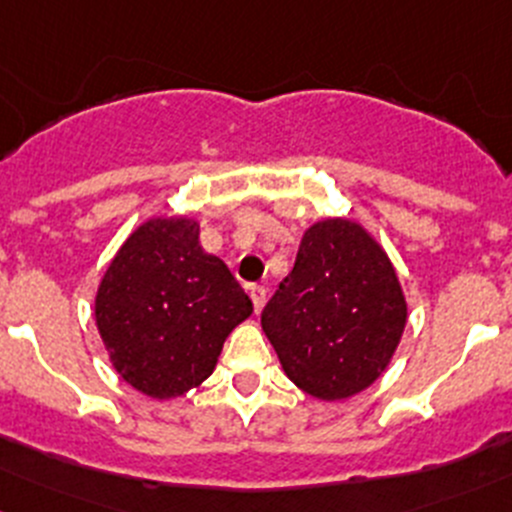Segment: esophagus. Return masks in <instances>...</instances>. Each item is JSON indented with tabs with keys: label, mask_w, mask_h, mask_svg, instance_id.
<instances>
[{
	"label": "esophagus",
	"mask_w": 512,
	"mask_h": 512,
	"mask_svg": "<svg viewBox=\"0 0 512 512\" xmlns=\"http://www.w3.org/2000/svg\"><path fill=\"white\" fill-rule=\"evenodd\" d=\"M249 295H251V303H254L256 313H261L263 303H266V288L263 286H249Z\"/></svg>",
	"instance_id": "1"
}]
</instances>
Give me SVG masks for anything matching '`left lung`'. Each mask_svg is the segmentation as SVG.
<instances>
[{
  "label": "left lung",
  "mask_w": 512,
  "mask_h": 512,
  "mask_svg": "<svg viewBox=\"0 0 512 512\" xmlns=\"http://www.w3.org/2000/svg\"><path fill=\"white\" fill-rule=\"evenodd\" d=\"M407 318L382 244L360 221L328 217L305 229L261 328L295 387L320 402H342L382 377Z\"/></svg>",
  "instance_id": "1"
}]
</instances>
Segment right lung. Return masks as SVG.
<instances>
[{"mask_svg": "<svg viewBox=\"0 0 512 512\" xmlns=\"http://www.w3.org/2000/svg\"><path fill=\"white\" fill-rule=\"evenodd\" d=\"M251 313L249 295L199 246V221L187 214L142 221L105 268L93 303L113 370L160 402L199 387Z\"/></svg>", "mask_w": 512, "mask_h": 512, "instance_id": "add662e5", "label": "right lung"}]
</instances>
